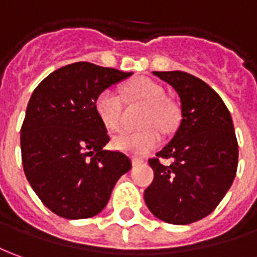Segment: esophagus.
Returning a JSON list of instances; mask_svg holds the SVG:
<instances>
[{"label":"esophagus","instance_id":"1","mask_svg":"<svg viewBox=\"0 0 257 257\" xmlns=\"http://www.w3.org/2000/svg\"><path fill=\"white\" fill-rule=\"evenodd\" d=\"M133 165H140V164H143L144 162V158H139V157H134V158L132 159Z\"/></svg>","mask_w":257,"mask_h":257}]
</instances>
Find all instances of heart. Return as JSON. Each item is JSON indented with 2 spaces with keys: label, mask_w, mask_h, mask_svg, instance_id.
Here are the masks:
<instances>
[{
  "label": "heart",
  "mask_w": 257,
  "mask_h": 257,
  "mask_svg": "<svg viewBox=\"0 0 257 257\" xmlns=\"http://www.w3.org/2000/svg\"><path fill=\"white\" fill-rule=\"evenodd\" d=\"M124 91L130 99L147 105L141 124L148 127L140 132H124L118 134L113 139L111 146L118 151L132 155H144L157 148L161 140L159 133L154 125L164 133L172 132L179 123V109L175 103L164 99V88L150 78L134 79L125 85ZM95 110L106 130L114 133L120 128L123 103L114 89L106 88L99 92L95 99Z\"/></svg>",
  "instance_id": "1"
}]
</instances>
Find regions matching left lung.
I'll return each mask as SVG.
<instances>
[{"mask_svg": "<svg viewBox=\"0 0 257 257\" xmlns=\"http://www.w3.org/2000/svg\"><path fill=\"white\" fill-rule=\"evenodd\" d=\"M178 92L182 120L172 140L148 162L154 180L144 200L157 218L186 225L207 217L232 185L238 141L231 113L220 95L183 71H154ZM161 159H172L164 166Z\"/></svg>", "mask_w": 257, "mask_h": 257, "instance_id": "obj_1", "label": "left lung"}]
</instances>
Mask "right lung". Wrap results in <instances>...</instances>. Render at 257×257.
Listing matches in <instances>:
<instances>
[{
    "label": "right lung",
    "mask_w": 257,
    "mask_h": 257,
    "mask_svg": "<svg viewBox=\"0 0 257 257\" xmlns=\"http://www.w3.org/2000/svg\"><path fill=\"white\" fill-rule=\"evenodd\" d=\"M132 74L81 61L51 72L32 93L21 128L22 165L37 197L63 218L100 213L132 169L125 154L103 150L110 139L95 110L99 92Z\"/></svg>",
    "instance_id": "1"
}]
</instances>
